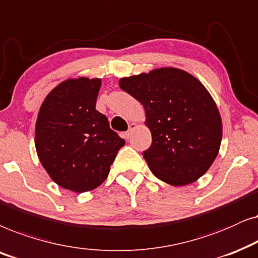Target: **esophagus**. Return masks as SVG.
I'll use <instances>...</instances> for the list:
<instances>
[{
	"instance_id": "34e87169",
	"label": "esophagus",
	"mask_w": 258,
	"mask_h": 258,
	"mask_svg": "<svg viewBox=\"0 0 258 258\" xmlns=\"http://www.w3.org/2000/svg\"><path fill=\"white\" fill-rule=\"evenodd\" d=\"M137 128V123H131V125L128 126V130H127V132H125V138L126 139H128L130 137H131V135H132V132L135 131V130Z\"/></svg>"
}]
</instances>
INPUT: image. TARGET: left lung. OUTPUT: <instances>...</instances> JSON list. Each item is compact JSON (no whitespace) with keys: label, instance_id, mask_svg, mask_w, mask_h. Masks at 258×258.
I'll return each instance as SVG.
<instances>
[{"label":"left lung","instance_id":"obj_1","mask_svg":"<svg viewBox=\"0 0 258 258\" xmlns=\"http://www.w3.org/2000/svg\"><path fill=\"white\" fill-rule=\"evenodd\" d=\"M119 86L145 108L152 144L143 156L154 176L181 186L210 169L221 147L222 119L198 79L164 67L121 78Z\"/></svg>","mask_w":258,"mask_h":258}]
</instances>
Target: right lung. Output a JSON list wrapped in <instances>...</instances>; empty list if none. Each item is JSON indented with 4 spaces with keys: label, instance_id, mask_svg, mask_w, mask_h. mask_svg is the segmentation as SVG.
<instances>
[{
    "label": "right lung",
    "instance_id": "obj_1",
    "mask_svg": "<svg viewBox=\"0 0 258 258\" xmlns=\"http://www.w3.org/2000/svg\"><path fill=\"white\" fill-rule=\"evenodd\" d=\"M100 79H68L51 89L35 125L39 159L59 186L78 194L94 190L107 178L125 145L95 109Z\"/></svg>",
    "mask_w": 258,
    "mask_h": 258
}]
</instances>
